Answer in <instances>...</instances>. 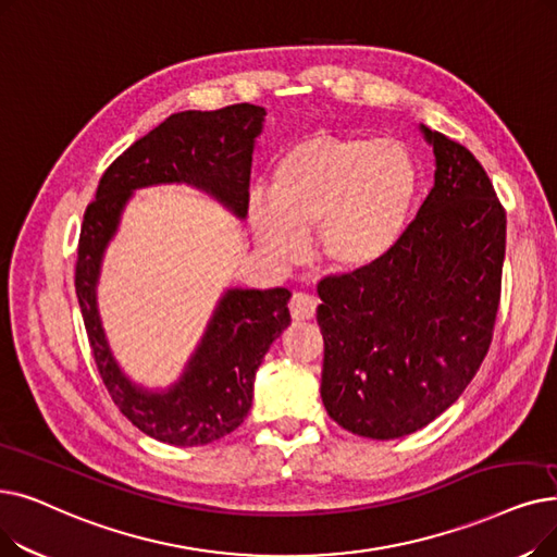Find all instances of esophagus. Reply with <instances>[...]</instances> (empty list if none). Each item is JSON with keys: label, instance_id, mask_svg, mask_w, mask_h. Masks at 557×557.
I'll return each instance as SVG.
<instances>
[{"label": "esophagus", "instance_id": "34e87169", "mask_svg": "<svg viewBox=\"0 0 557 557\" xmlns=\"http://www.w3.org/2000/svg\"><path fill=\"white\" fill-rule=\"evenodd\" d=\"M288 311H292L294 321H309L317 313V300L309 294H294L292 300H288Z\"/></svg>", "mask_w": 557, "mask_h": 557}]
</instances>
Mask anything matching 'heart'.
I'll return each instance as SVG.
<instances>
[{"instance_id":"1","label":"heart","mask_w":557,"mask_h":557,"mask_svg":"<svg viewBox=\"0 0 557 557\" xmlns=\"http://www.w3.org/2000/svg\"><path fill=\"white\" fill-rule=\"evenodd\" d=\"M417 193L419 171L405 145L317 132L280 154L269 196H250L248 221L277 259H296L313 232L325 265L364 271L398 246Z\"/></svg>"}]
</instances>
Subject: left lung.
<instances>
[{
  "instance_id": "left-lung-1",
  "label": "left lung",
  "mask_w": 557,
  "mask_h": 557,
  "mask_svg": "<svg viewBox=\"0 0 557 557\" xmlns=\"http://www.w3.org/2000/svg\"><path fill=\"white\" fill-rule=\"evenodd\" d=\"M437 171L398 246L319 282L330 419L398 440L437 419L485 359L500 302L505 209L462 143L423 127Z\"/></svg>"
}]
</instances>
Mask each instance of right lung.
Masks as SVG:
<instances>
[{
	"label": "right lung",
	"instance_id": "add662e5",
	"mask_svg": "<svg viewBox=\"0 0 557 557\" xmlns=\"http://www.w3.org/2000/svg\"><path fill=\"white\" fill-rule=\"evenodd\" d=\"M265 111L232 104L215 111H182L138 138L100 180L86 207L75 288L95 367L115 407L140 432L173 446H202L234 432L250 412L255 373L271 344L292 323L286 288L227 292L190 359L184 377L168 394H148L120 373L109 352L95 307L100 259L117 215L134 188L188 182L213 193L238 215L248 213L252 145Z\"/></svg>",
	"mask_w": 557,
	"mask_h": 557
}]
</instances>
